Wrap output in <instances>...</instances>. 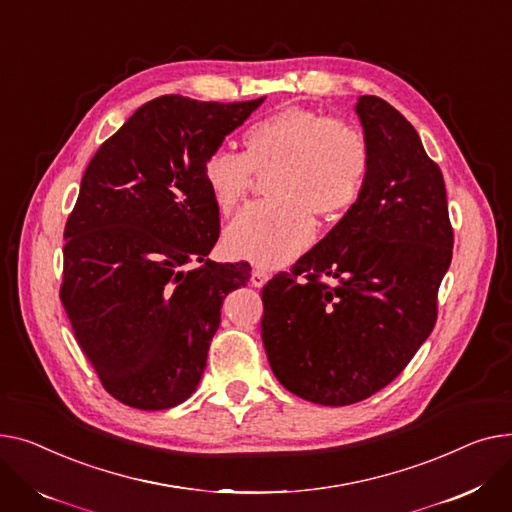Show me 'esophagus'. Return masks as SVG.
Wrapping results in <instances>:
<instances>
[{
    "label": "esophagus",
    "instance_id": "esophagus-1",
    "mask_svg": "<svg viewBox=\"0 0 512 512\" xmlns=\"http://www.w3.org/2000/svg\"><path fill=\"white\" fill-rule=\"evenodd\" d=\"M268 279H270V277H268L266 270H262V268H254V270H252V277H250V283H252L254 287H264Z\"/></svg>",
    "mask_w": 512,
    "mask_h": 512
}]
</instances>
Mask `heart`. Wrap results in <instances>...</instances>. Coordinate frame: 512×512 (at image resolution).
I'll return each mask as SVG.
<instances>
[{
    "label": "heart",
    "mask_w": 512,
    "mask_h": 512,
    "mask_svg": "<svg viewBox=\"0 0 512 512\" xmlns=\"http://www.w3.org/2000/svg\"><path fill=\"white\" fill-rule=\"evenodd\" d=\"M242 155L217 148L202 163L204 186L221 215L244 200L254 173L266 175L270 200L242 210L225 246L258 266H283L314 239L316 223L343 219L362 198L372 153L366 134L320 111L289 107L242 134Z\"/></svg>",
    "instance_id": "obj_1"
}]
</instances>
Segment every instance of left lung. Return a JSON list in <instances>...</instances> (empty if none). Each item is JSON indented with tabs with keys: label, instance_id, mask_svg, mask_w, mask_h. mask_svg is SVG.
<instances>
[{
	"label": "left lung",
	"instance_id": "8db88e82",
	"mask_svg": "<svg viewBox=\"0 0 512 512\" xmlns=\"http://www.w3.org/2000/svg\"><path fill=\"white\" fill-rule=\"evenodd\" d=\"M355 113L372 165L362 198L262 289L268 364L289 393L341 407L393 382L430 337L453 260L440 167L380 97Z\"/></svg>",
	"mask_w": 512,
	"mask_h": 512
}]
</instances>
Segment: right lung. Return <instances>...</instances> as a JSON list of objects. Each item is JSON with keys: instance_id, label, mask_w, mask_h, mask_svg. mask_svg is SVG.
Instances as JSON below:
<instances>
[{"instance_id": "1", "label": "right lung", "mask_w": 512, "mask_h": 512, "mask_svg": "<svg viewBox=\"0 0 512 512\" xmlns=\"http://www.w3.org/2000/svg\"><path fill=\"white\" fill-rule=\"evenodd\" d=\"M264 103L165 95L144 103L88 163L66 223L59 289L107 393L157 411L190 399L229 291L250 264L208 260L219 208L202 163ZM192 261L203 266L188 269Z\"/></svg>"}]
</instances>
